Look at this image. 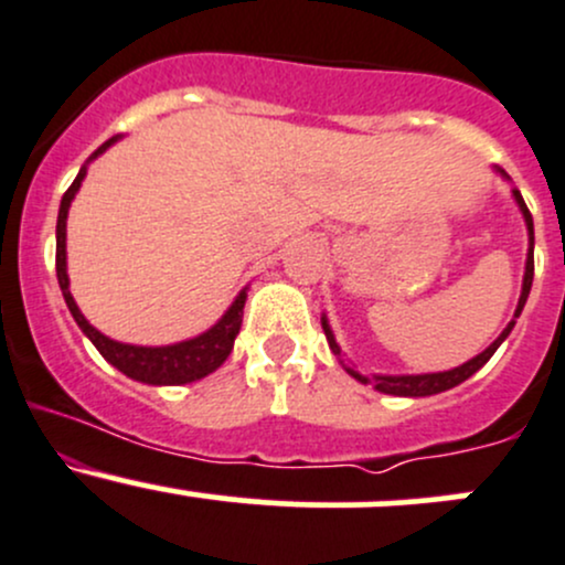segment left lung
<instances>
[{
	"mask_svg": "<svg viewBox=\"0 0 565 565\" xmlns=\"http://www.w3.org/2000/svg\"><path fill=\"white\" fill-rule=\"evenodd\" d=\"M498 173H501L503 178H509L507 173H503V170H498ZM512 194H514V200H518V205H520V211H522V218H525L527 241H531V246H527V263H525V278H522L520 302H518V311H514V317H520L522 306H525L527 295H531V284H533V218H531V211H527L525 200H522V194L518 192V189H512ZM512 328H514V319L507 324V330H503L501 335H498L495 341H492L490 347L484 349L482 354H477V358H473V360L462 362V365L452 367V371L417 373V376H379V373H376V376L367 379V376H362V373L354 371V367L347 365V373H349V376L358 379L360 384H373V390L384 392V395H401V397L438 395V392L452 390V387H457V384H460V382H466L468 376H473V373H477L479 367H482L484 362L490 360L492 354H495V349L501 347L503 341H507V335H509V332H512ZM322 330H324V335H328V343H330L332 354H338V358H341V347H338V343H335V335H332V330H330V324H328V317H322Z\"/></svg>",
	"mask_w": 565,
	"mask_h": 565,
	"instance_id": "1",
	"label": "left lung"
}]
</instances>
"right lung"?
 <instances>
[{
	"label": "right lung",
	"mask_w": 565,
	"mask_h": 565,
	"mask_svg": "<svg viewBox=\"0 0 565 565\" xmlns=\"http://www.w3.org/2000/svg\"><path fill=\"white\" fill-rule=\"evenodd\" d=\"M116 140L118 135L116 138H110L108 142H103V146L92 153V159H97L99 153L108 151V146H113ZM92 159H88V162H92ZM83 178H86V164L81 168V173L73 181V186L64 192L62 205H58V218H56V278H58V287H62L64 302H67L70 313H73V319L78 322V328L86 332L88 341L97 347V352L103 354L113 367L127 373V376L135 379V382L157 384V387H162V384H189L216 371V367L230 358L235 335L241 332L243 306H246V289L237 295L233 306L227 308V313H224L211 330H205L203 335L198 338H189V341L170 343V347H132V343H118L86 322L78 302H75L73 292H70V278H67V211H70V203L75 200V194H78Z\"/></svg>",
	"instance_id": "add662e5"
}]
</instances>
